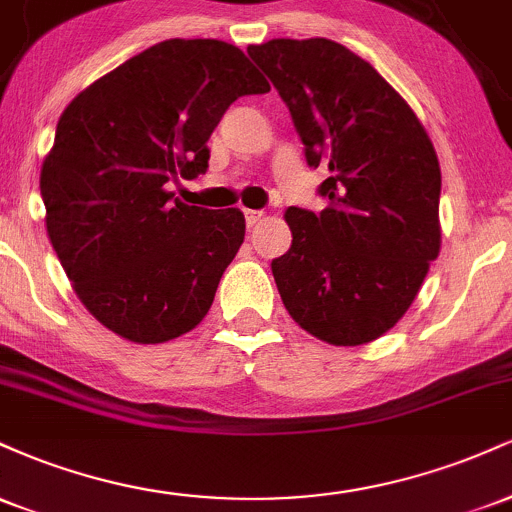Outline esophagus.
<instances>
[{
    "label": "esophagus",
    "instance_id": "1",
    "mask_svg": "<svg viewBox=\"0 0 512 512\" xmlns=\"http://www.w3.org/2000/svg\"><path fill=\"white\" fill-rule=\"evenodd\" d=\"M262 219H264V211L245 209V221H248V226H255V223H260Z\"/></svg>",
    "mask_w": 512,
    "mask_h": 512
}]
</instances>
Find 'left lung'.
Listing matches in <instances>:
<instances>
[{"label":"left lung","mask_w":512,"mask_h":512,"mask_svg":"<svg viewBox=\"0 0 512 512\" xmlns=\"http://www.w3.org/2000/svg\"><path fill=\"white\" fill-rule=\"evenodd\" d=\"M248 55L289 105L320 214L289 207L276 289L305 332L361 346L402 320L440 252V166L409 103L366 60L327 38H276Z\"/></svg>","instance_id":"8db88e82"}]
</instances>
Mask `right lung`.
<instances>
[{"label":"right lung","instance_id":"add662e5","mask_svg":"<svg viewBox=\"0 0 512 512\" xmlns=\"http://www.w3.org/2000/svg\"><path fill=\"white\" fill-rule=\"evenodd\" d=\"M269 84L223 40H163L64 108L40 168L45 228L84 308L134 344L195 330L245 238L243 211L175 199L236 98Z\"/></svg>","mask_w":512,"mask_h":512}]
</instances>
